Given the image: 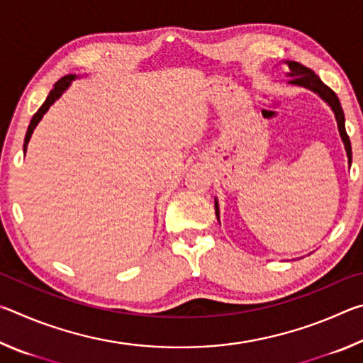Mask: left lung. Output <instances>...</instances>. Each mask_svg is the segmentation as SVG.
<instances>
[{"instance_id":"1","label":"left lung","mask_w":363,"mask_h":363,"mask_svg":"<svg viewBox=\"0 0 363 363\" xmlns=\"http://www.w3.org/2000/svg\"><path fill=\"white\" fill-rule=\"evenodd\" d=\"M286 64H288V69H290V72L286 73V75L291 78L290 83L296 84V86H303V88L314 91V93L320 96L322 99L331 107V110L335 112L337 130H340V136H341L342 143H344V149H346V153H347V163H349V167H351V163H352L351 140H349V136L346 133V126H344L342 107L340 104V99H337V96L335 94V91H331L328 86L325 84L322 79L315 75L314 72H312L311 69H307V67L301 65L299 62H293V60H286ZM214 210H216V216L219 219L218 200H214Z\"/></svg>"}]
</instances>
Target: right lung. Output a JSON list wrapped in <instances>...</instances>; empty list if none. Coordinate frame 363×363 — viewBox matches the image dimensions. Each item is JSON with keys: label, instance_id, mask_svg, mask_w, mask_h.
Returning <instances> with one entry per match:
<instances>
[{"label": "right lung", "instance_id": "right-lung-1", "mask_svg": "<svg viewBox=\"0 0 363 363\" xmlns=\"http://www.w3.org/2000/svg\"><path fill=\"white\" fill-rule=\"evenodd\" d=\"M75 78H77V75H65V77L60 78L56 84H54V88L51 89V93H49V96L46 97L45 104H43V106L38 108V112H36V113L33 115L32 121H30L28 130H27V134H26V140H23V152L27 150L28 140H30V138H32V134H33V130L36 128V125H38V123L41 121L43 115H45V113L48 112V110H49V107H51L52 104L56 102V101L59 99V97L64 94V91H65L67 88H69L70 83H72Z\"/></svg>", "mask_w": 363, "mask_h": 363}]
</instances>
